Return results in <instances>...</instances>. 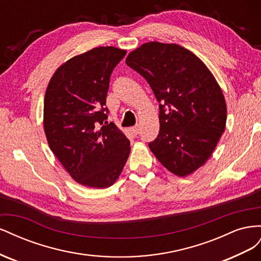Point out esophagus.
<instances>
[{
	"label": "esophagus",
	"mask_w": 261,
	"mask_h": 261,
	"mask_svg": "<svg viewBox=\"0 0 261 261\" xmlns=\"http://www.w3.org/2000/svg\"><path fill=\"white\" fill-rule=\"evenodd\" d=\"M129 130H130V133L133 134L134 136H137L138 134H139V130H140V129H139V126L136 125V126H133V127H130Z\"/></svg>",
	"instance_id": "1"
}]
</instances>
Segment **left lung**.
I'll return each mask as SVG.
<instances>
[{"instance_id": "left-lung-1", "label": "left lung", "mask_w": 261, "mask_h": 261, "mask_svg": "<svg viewBox=\"0 0 261 261\" xmlns=\"http://www.w3.org/2000/svg\"><path fill=\"white\" fill-rule=\"evenodd\" d=\"M159 102L160 130L149 148L164 168L186 176L204 164L226 123L224 96L208 67L173 43L148 42L126 58Z\"/></svg>"}]
</instances>
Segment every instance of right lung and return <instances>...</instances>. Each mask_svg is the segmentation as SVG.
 I'll list each match as a JSON object with an SVG mask.
<instances>
[{"mask_svg": "<svg viewBox=\"0 0 261 261\" xmlns=\"http://www.w3.org/2000/svg\"><path fill=\"white\" fill-rule=\"evenodd\" d=\"M125 54L100 46L77 55L57 69L45 91L43 127L50 149L87 187L114 184L129 155V140L114 123L104 122L110 77Z\"/></svg>", "mask_w": 261, "mask_h": 261, "instance_id": "right-lung-1", "label": "right lung"}]
</instances>
